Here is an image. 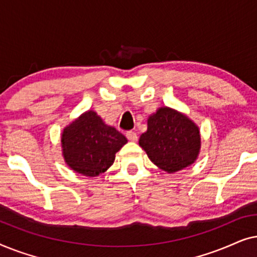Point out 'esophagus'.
<instances>
[{
  "label": "esophagus",
  "instance_id": "esophagus-1",
  "mask_svg": "<svg viewBox=\"0 0 257 257\" xmlns=\"http://www.w3.org/2000/svg\"><path fill=\"white\" fill-rule=\"evenodd\" d=\"M126 137H127V139L130 140V142H137V139H138V136H137V133L133 132V131L126 132Z\"/></svg>",
  "mask_w": 257,
  "mask_h": 257
}]
</instances>
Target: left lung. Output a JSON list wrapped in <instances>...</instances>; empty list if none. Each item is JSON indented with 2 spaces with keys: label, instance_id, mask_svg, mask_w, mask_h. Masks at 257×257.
Wrapping results in <instances>:
<instances>
[{
  "label": "left lung",
  "instance_id": "8db88e82",
  "mask_svg": "<svg viewBox=\"0 0 257 257\" xmlns=\"http://www.w3.org/2000/svg\"><path fill=\"white\" fill-rule=\"evenodd\" d=\"M139 145L154 165L174 173L198 159L201 137L199 127L187 115L164 106L147 119V131L140 136Z\"/></svg>",
  "mask_w": 257,
  "mask_h": 257
}]
</instances>
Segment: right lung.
<instances>
[{"label":"right lung","instance_id":"add662e5","mask_svg":"<svg viewBox=\"0 0 257 257\" xmlns=\"http://www.w3.org/2000/svg\"><path fill=\"white\" fill-rule=\"evenodd\" d=\"M62 152L68 166L85 177H98L113 164L127 139L105 124L96 112H84L63 130Z\"/></svg>","mask_w":257,"mask_h":257}]
</instances>
